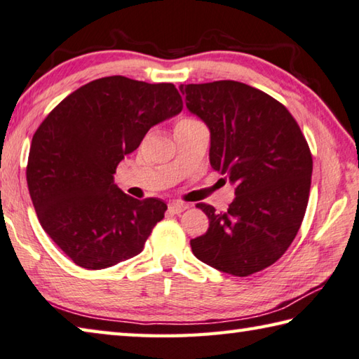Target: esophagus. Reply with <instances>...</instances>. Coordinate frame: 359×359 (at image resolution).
Wrapping results in <instances>:
<instances>
[{
	"label": "esophagus",
	"instance_id": "obj_1",
	"mask_svg": "<svg viewBox=\"0 0 359 359\" xmlns=\"http://www.w3.org/2000/svg\"><path fill=\"white\" fill-rule=\"evenodd\" d=\"M187 208H189V205L183 203V202H172V203H168V211L175 212V215H180V212L186 211Z\"/></svg>",
	"mask_w": 359,
	"mask_h": 359
}]
</instances>
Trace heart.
<instances>
[{
    "label": "heart",
    "instance_id": "b5f03b06",
    "mask_svg": "<svg viewBox=\"0 0 359 359\" xmlns=\"http://www.w3.org/2000/svg\"><path fill=\"white\" fill-rule=\"evenodd\" d=\"M183 121H191V119H183Z\"/></svg>",
    "mask_w": 359,
    "mask_h": 359
}]
</instances>
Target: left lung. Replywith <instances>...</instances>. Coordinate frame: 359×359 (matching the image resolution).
<instances>
[{"instance_id": "obj_1", "label": "left lung", "mask_w": 359, "mask_h": 359, "mask_svg": "<svg viewBox=\"0 0 359 359\" xmlns=\"http://www.w3.org/2000/svg\"><path fill=\"white\" fill-rule=\"evenodd\" d=\"M186 107L211 132V167L236 186L229 210L197 206L210 219L194 255L238 278L259 273L290 248L309 202L312 154L279 100L233 80L181 85Z\"/></svg>"}]
</instances>
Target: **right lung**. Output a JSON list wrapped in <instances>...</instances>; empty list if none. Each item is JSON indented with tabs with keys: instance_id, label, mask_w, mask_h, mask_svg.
<instances>
[{
	"instance_id": "1",
	"label": "right lung",
	"mask_w": 359,
	"mask_h": 359,
	"mask_svg": "<svg viewBox=\"0 0 359 359\" xmlns=\"http://www.w3.org/2000/svg\"><path fill=\"white\" fill-rule=\"evenodd\" d=\"M181 110L173 83L111 75L69 94L37 128L29 196L42 229L75 265L104 269L142 252L167 205L129 197L113 175L153 126Z\"/></svg>"
}]
</instances>
